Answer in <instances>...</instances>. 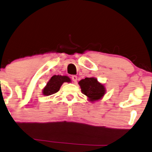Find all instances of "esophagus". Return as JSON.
Instances as JSON below:
<instances>
[{
	"mask_svg": "<svg viewBox=\"0 0 152 152\" xmlns=\"http://www.w3.org/2000/svg\"><path fill=\"white\" fill-rule=\"evenodd\" d=\"M72 79L74 83H76V82H77V76L74 75V76H72Z\"/></svg>",
	"mask_w": 152,
	"mask_h": 152,
	"instance_id": "34e87169",
	"label": "esophagus"
}]
</instances>
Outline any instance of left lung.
Wrapping results in <instances>:
<instances>
[{
  "label": "left lung",
  "instance_id": "8db88e82",
  "mask_svg": "<svg viewBox=\"0 0 152 152\" xmlns=\"http://www.w3.org/2000/svg\"><path fill=\"white\" fill-rule=\"evenodd\" d=\"M78 84L83 94L87 96L88 101L91 102L100 100L106 94L104 85L99 82L96 78H86L80 80Z\"/></svg>",
  "mask_w": 152,
  "mask_h": 152
}]
</instances>
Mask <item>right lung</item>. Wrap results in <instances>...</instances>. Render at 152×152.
<instances>
[{
    "mask_svg": "<svg viewBox=\"0 0 152 152\" xmlns=\"http://www.w3.org/2000/svg\"><path fill=\"white\" fill-rule=\"evenodd\" d=\"M70 83L71 79L66 76H60V75H54L44 87L42 90V94L44 96H49L58 92L60 87L64 83Z\"/></svg>",
    "mask_w": 152,
    "mask_h": 152,
    "instance_id": "1",
    "label": "right lung"
}]
</instances>
